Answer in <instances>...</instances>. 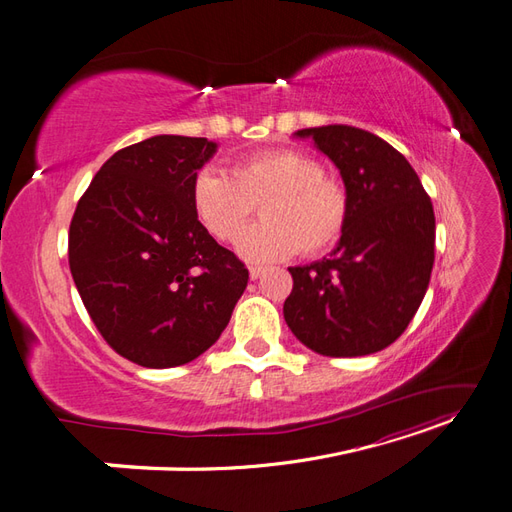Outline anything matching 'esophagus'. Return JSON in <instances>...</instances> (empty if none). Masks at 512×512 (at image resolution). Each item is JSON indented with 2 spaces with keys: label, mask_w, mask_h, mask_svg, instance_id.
I'll return each instance as SVG.
<instances>
[{
  "label": "esophagus",
  "mask_w": 512,
  "mask_h": 512,
  "mask_svg": "<svg viewBox=\"0 0 512 512\" xmlns=\"http://www.w3.org/2000/svg\"><path fill=\"white\" fill-rule=\"evenodd\" d=\"M262 273H265V269H262V267H250V277H252V280H258Z\"/></svg>",
  "instance_id": "34e87169"
}]
</instances>
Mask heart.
<instances>
[{
  "label": "heart",
  "mask_w": 512,
  "mask_h": 512,
  "mask_svg": "<svg viewBox=\"0 0 512 512\" xmlns=\"http://www.w3.org/2000/svg\"><path fill=\"white\" fill-rule=\"evenodd\" d=\"M260 205L262 222L245 232L239 252L252 262L318 254L346 228L350 198L324 166L297 149H269L237 160L228 175L203 168L192 181V209L218 241H235Z\"/></svg>",
  "instance_id": "1"
}]
</instances>
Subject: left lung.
Returning <instances> with one entry per match:
<instances>
[{
  "label": "left lung",
  "instance_id": "8db88e82",
  "mask_svg": "<svg viewBox=\"0 0 512 512\" xmlns=\"http://www.w3.org/2000/svg\"><path fill=\"white\" fill-rule=\"evenodd\" d=\"M297 136L339 168L350 198L329 258L290 267L284 318L301 344L324 356H365L408 329L433 269L436 215L410 162L380 136L352 126Z\"/></svg>",
  "mask_w": 512,
  "mask_h": 512
}]
</instances>
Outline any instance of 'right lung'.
I'll list each match as a JSON object with an SVG mask.
<instances>
[{"label": "right lung", "mask_w": 512, "mask_h": 512, "mask_svg": "<svg viewBox=\"0 0 512 512\" xmlns=\"http://www.w3.org/2000/svg\"><path fill=\"white\" fill-rule=\"evenodd\" d=\"M215 149L175 134L123 147L72 215L76 290L104 342L141 367H177L211 348L250 280L192 209V181Z\"/></svg>", "instance_id": "add662e5"}]
</instances>
